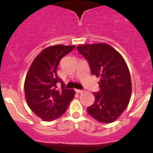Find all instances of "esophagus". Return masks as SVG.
<instances>
[{"mask_svg": "<svg viewBox=\"0 0 153 153\" xmlns=\"http://www.w3.org/2000/svg\"><path fill=\"white\" fill-rule=\"evenodd\" d=\"M75 92L78 93V94H82V93L84 92V91H82V90H78V89H75Z\"/></svg>", "mask_w": 153, "mask_h": 153, "instance_id": "obj_1", "label": "esophagus"}]
</instances>
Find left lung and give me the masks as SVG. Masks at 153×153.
I'll return each mask as SVG.
<instances>
[{"label": "left lung", "instance_id": "1", "mask_svg": "<svg viewBox=\"0 0 153 153\" xmlns=\"http://www.w3.org/2000/svg\"><path fill=\"white\" fill-rule=\"evenodd\" d=\"M77 50L88 60L92 75L100 78V91L94 93L95 101L88 107V113L99 122H114L130 101L131 80L127 63L105 43L79 45Z\"/></svg>", "mask_w": 153, "mask_h": 153}]
</instances>
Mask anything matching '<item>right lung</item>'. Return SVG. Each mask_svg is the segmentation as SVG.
<instances>
[{"instance_id":"obj_1","label":"right lung","mask_w":153,"mask_h":153,"mask_svg":"<svg viewBox=\"0 0 153 153\" xmlns=\"http://www.w3.org/2000/svg\"><path fill=\"white\" fill-rule=\"evenodd\" d=\"M75 47L57 45L44 49L33 60L26 74V102L35 114L45 122L62 116L74 98L75 91L65 88L64 82L57 76V69L60 59ZM58 82L61 83V88L57 90Z\"/></svg>"}]
</instances>
